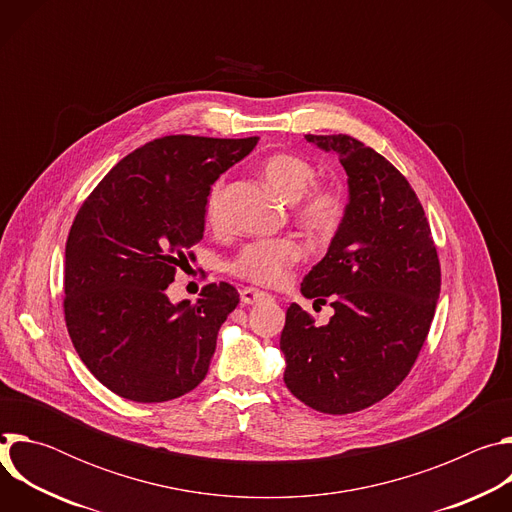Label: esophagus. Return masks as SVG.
I'll return each instance as SVG.
<instances>
[{
    "mask_svg": "<svg viewBox=\"0 0 512 512\" xmlns=\"http://www.w3.org/2000/svg\"><path fill=\"white\" fill-rule=\"evenodd\" d=\"M265 298H269V294H265V291H261V289H255V287H243L241 289V302L243 304H257Z\"/></svg>",
    "mask_w": 512,
    "mask_h": 512,
    "instance_id": "1",
    "label": "esophagus"
}]
</instances>
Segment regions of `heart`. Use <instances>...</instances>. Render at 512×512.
Returning <instances> with one entry per match:
<instances>
[{"mask_svg":"<svg viewBox=\"0 0 512 512\" xmlns=\"http://www.w3.org/2000/svg\"><path fill=\"white\" fill-rule=\"evenodd\" d=\"M261 174L281 200L294 202V214L308 231L324 235L340 225L346 208L344 196L334 186H310L316 170L308 160L294 154H273L263 162ZM206 221L212 229L223 223L221 184L208 194ZM304 253V245L294 237L253 241L229 261V271L257 285H277L304 259Z\"/></svg>","mask_w":512,"mask_h":512,"instance_id":"1","label":"heart"}]
</instances>
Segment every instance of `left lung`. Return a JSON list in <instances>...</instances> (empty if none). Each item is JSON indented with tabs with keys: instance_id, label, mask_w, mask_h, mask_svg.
<instances>
[{
	"instance_id": "1",
	"label": "left lung",
	"mask_w": 512,
	"mask_h": 512,
	"mask_svg": "<svg viewBox=\"0 0 512 512\" xmlns=\"http://www.w3.org/2000/svg\"><path fill=\"white\" fill-rule=\"evenodd\" d=\"M306 139L338 156L348 204L326 257L302 281L306 298H332L334 316L316 326L298 304L287 308L283 381L308 407L344 415L379 403L409 375L442 269L423 206L389 160L344 133Z\"/></svg>"
}]
</instances>
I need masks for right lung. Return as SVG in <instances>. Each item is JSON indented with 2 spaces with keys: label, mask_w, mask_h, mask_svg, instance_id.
<instances>
[{
  "label": "right lung",
  "mask_w": 512,
  "mask_h": 512,
  "mask_svg": "<svg viewBox=\"0 0 512 512\" xmlns=\"http://www.w3.org/2000/svg\"><path fill=\"white\" fill-rule=\"evenodd\" d=\"M257 141L154 139L125 156L79 208L66 239L64 322L87 369L115 395L162 403L206 377L237 289L208 283L196 304H172L166 289L202 239L210 186Z\"/></svg>",
  "instance_id": "add662e5"
}]
</instances>
